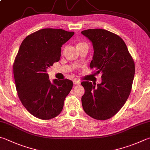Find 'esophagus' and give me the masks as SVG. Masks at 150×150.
<instances>
[{
    "mask_svg": "<svg viewBox=\"0 0 150 150\" xmlns=\"http://www.w3.org/2000/svg\"><path fill=\"white\" fill-rule=\"evenodd\" d=\"M73 83H74L75 84H81V82L79 80H77V79H74L73 80Z\"/></svg>",
    "mask_w": 150,
    "mask_h": 150,
    "instance_id": "esophagus-1",
    "label": "esophagus"
}]
</instances>
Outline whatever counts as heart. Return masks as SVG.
Returning <instances> with one entry per match:
<instances>
[{
	"label": "heart",
	"instance_id": "1",
	"mask_svg": "<svg viewBox=\"0 0 150 150\" xmlns=\"http://www.w3.org/2000/svg\"><path fill=\"white\" fill-rule=\"evenodd\" d=\"M82 44H84V42H80V43H79V44L77 45H82Z\"/></svg>",
	"mask_w": 150,
	"mask_h": 150
}]
</instances>
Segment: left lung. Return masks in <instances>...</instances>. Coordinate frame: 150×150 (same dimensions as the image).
I'll return each mask as SVG.
<instances>
[{
  "label": "left lung",
  "mask_w": 150,
  "mask_h": 150,
  "mask_svg": "<svg viewBox=\"0 0 150 150\" xmlns=\"http://www.w3.org/2000/svg\"><path fill=\"white\" fill-rule=\"evenodd\" d=\"M81 33L92 42L94 49L90 64L102 83H81L84 94L81 98L84 111L91 117L105 120L115 115L124 105L131 91L135 73L134 61L120 37L107 30L92 29Z\"/></svg>",
  "instance_id": "1"
}]
</instances>
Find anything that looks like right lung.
I'll list each match as a JSON object with an SVG mask.
<instances>
[{"label":"right lung","mask_w":150,"mask_h":150,"mask_svg":"<svg viewBox=\"0 0 150 150\" xmlns=\"http://www.w3.org/2000/svg\"><path fill=\"white\" fill-rule=\"evenodd\" d=\"M74 32L61 29H43L23 40L13 63L16 90L29 112L40 119L58 115L71 90L69 79L49 80L47 69L59 60L62 45Z\"/></svg>","instance_id":"1"}]
</instances>
